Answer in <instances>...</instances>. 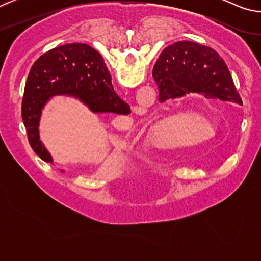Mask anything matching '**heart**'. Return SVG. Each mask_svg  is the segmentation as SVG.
<instances>
[{"instance_id":"1","label":"heart","mask_w":261,"mask_h":261,"mask_svg":"<svg viewBox=\"0 0 261 261\" xmlns=\"http://www.w3.org/2000/svg\"><path fill=\"white\" fill-rule=\"evenodd\" d=\"M193 129L205 136V139L214 138L219 131V123L211 116H206L202 109L190 106L180 109H173L165 116L152 123L153 138H166L167 147L183 148L204 143L201 137L194 134Z\"/></svg>"}]
</instances>
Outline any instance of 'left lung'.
<instances>
[{"instance_id": "1", "label": "left lung", "mask_w": 261, "mask_h": 261, "mask_svg": "<svg viewBox=\"0 0 261 261\" xmlns=\"http://www.w3.org/2000/svg\"><path fill=\"white\" fill-rule=\"evenodd\" d=\"M161 101L185 92L242 105L224 61L213 48L193 41H177L165 48L153 68Z\"/></svg>"}]
</instances>
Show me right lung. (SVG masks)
Instances as JSON below:
<instances>
[{"label": "right lung", "mask_w": 261, "mask_h": 261, "mask_svg": "<svg viewBox=\"0 0 261 261\" xmlns=\"http://www.w3.org/2000/svg\"><path fill=\"white\" fill-rule=\"evenodd\" d=\"M56 95L77 99L92 113H131L129 105L114 91L102 56L94 48L68 43L48 50L34 62L29 73L21 117L31 147L51 165L54 160L40 139L39 125L43 108Z\"/></svg>", "instance_id": "right-lung-1"}]
</instances>
